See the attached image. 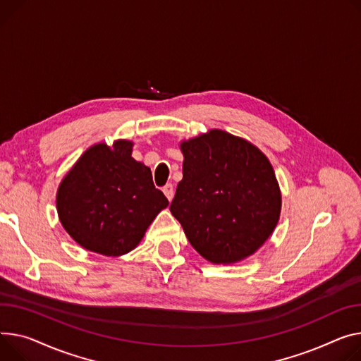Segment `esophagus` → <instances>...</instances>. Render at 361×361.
<instances>
[{
    "label": "esophagus",
    "mask_w": 361,
    "mask_h": 361,
    "mask_svg": "<svg viewBox=\"0 0 361 361\" xmlns=\"http://www.w3.org/2000/svg\"><path fill=\"white\" fill-rule=\"evenodd\" d=\"M162 191H164V195L166 196L168 200H173V197H174V187H173V184H165L162 187Z\"/></svg>",
    "instance_id": "obj_1"
}]
</instances>
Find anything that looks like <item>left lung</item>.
I'll use <instances>...</instances> for the list:
<instances>
[{"label": "left lung", "instance_id": "obj_1", "mask_svg": "<svg viewBox=\"0 0 361 361\" xmlns=\"http://www.w3.org/2000/svg\"><path fill=\"white\" fill-rule=\"evenodd\" d=\"M181 151L183 180L170 210L190 244L216 264L254 254L274 231L281 207L267 157L218 129L183 142Z\"/></svg>", "mask_w": 361, "mask_h": 361}]
</instances>
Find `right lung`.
Masks as SVG:
<instances>
[{"label":"right lung","mask_w":361,"mask_h":361,"mask_svg":"<svg viewBox=\"0 0 361 361\" xmlns=\"http://www.w3.org/2000/svg\"><path fill=\"white\" fill-rule=\"evenodd\" d=\"M129 140L91 147L62 180L56 207L66 232L85 250L109 257L132 251L168 206L151 170L132 158Z\"/></svg>","instance_id":"add662e5"}]
</instances>
